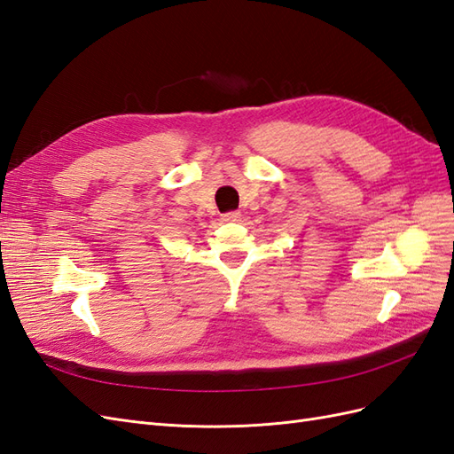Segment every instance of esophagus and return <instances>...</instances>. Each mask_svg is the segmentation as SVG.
Instances as JSON below:
<instances>
[{
  "label": "esophagus",
  "instance_id": "esophagus-1",
  "mask_svg": "<svg viewBox=\"0 0 454 454\" xmlns=\"http://www.w3.org/2000/svg\"><path fill=\"white\" fill-rule=\"evenodd\" d=\"M223 222H239L240 219V212H229V214H223L222 215Z\"/></svg>",
  "mask_w": 454,
  "mask_h": 454
}]
</instances>
